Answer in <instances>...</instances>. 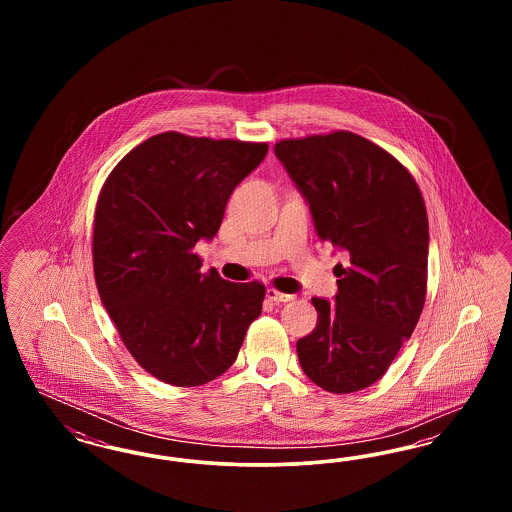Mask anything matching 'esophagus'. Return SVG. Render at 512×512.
Listing matches in <instances>:
<instances>
[{"instance_id":"esophagus-1","label":"esophagus","mask_w":512,"mask_h":512,"mask_svg":"<svg viewBox=\"0 0 512 512\" xmlns=\"http://www.w3.org/2000/svg\"><path fill=\"white\" fill-rule=\"evenodd\" d=\"M267 297L270 301H274V303H290V301L295 299V295H292V293L278 292L274 288H268Z\"/></svg>"}]
</instances>
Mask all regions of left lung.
Returning <instances> with one entry per match:
<instances>
[{"label":"left lung","instance_id":"1","mask_svg":"<svg viewBox=\"0 0 512 512\" xmlns=\"http://www.w3.org/2000/svg\"><path fill=\"white\" fill-rule=\"evenodd\" d=\"M307 199L318 238L336 245V303L313 297L317 328L297 340L322 390L353 393L384 376L426 301L428 215L413 174L359 134L338 130L274 146Z\"/></svg>","mask_w":512,"mask_h":512}]
</instances>
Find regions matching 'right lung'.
<instances>
[{
	"instance_id": "right-lung-1",
	"label": "right lung",
	"mask_w": 512,
	"mask_h": 512,
	"mask_svg": "<svg viewBox=\"0 0 512 512\" xmlns=\"http://www.w3.org/2000/svg\"><path fill=\"white\" fill-rule=\"evenodd\" d=\"M267 151L265 142L163 132L126 153L99 192V297L130 355L161 382L219 378L261 315L265 286L203 274L194 247L215 238L228 197Z\"/></svg>"
}]
</instances>
